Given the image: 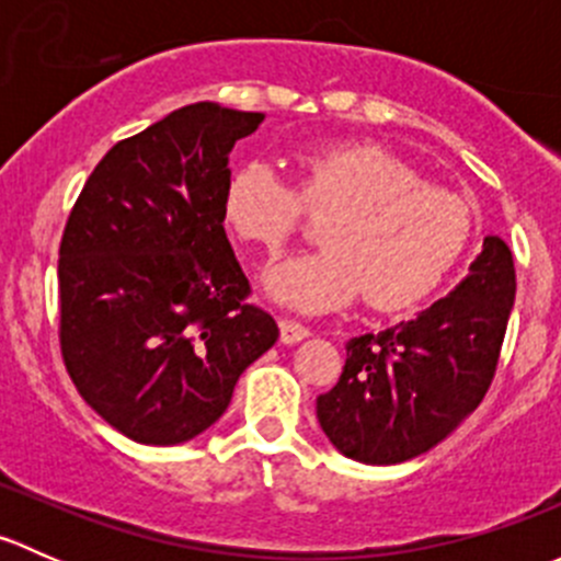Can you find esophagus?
I'll use <instances>...</instances> for the list:
<instances>
[{"instance_id": "esophagus-1", "label": "esophagus", "mask_w": 561, "mask_h": 561, "mask_svg": "<svg viewBox=\"0 0 561 561\" xmlns=\"http://www.w3.org/2000/svg\"><path fill=\"white\" fill-rule=\"evenodd\" d=\"M279 333H282V342L293 344V342H301V339H307L312 331H309V328L304 325V322L290 320V317H282V320H279Z\"/></svg>"}]
</instances>
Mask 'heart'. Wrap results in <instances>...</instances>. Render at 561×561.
Masks as SVG:
<instances>
[{
    "label": "heart",
    "mask_w": 561,
    "mask_h": 561,
    "mask_svg": "<svg viewBox=\"0 0 561 561\" xmlns=\"http://www.w3.org/2000/svg\"><path fill=\"white\" fill-rule=\"evenodd\" d=\"M298 190L271 162L252 160L230 175L222 214L239 241L279 254L301 230L307 208L333 214L325 249L290 257L265 274L276 301L328 312L364 293L375 309L426 298L467 252L469 203L375 144L317 146L298 157Z\"/></svg>",
    "instance_id": "heart-1"
}]
</instances>
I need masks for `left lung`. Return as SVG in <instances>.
I'll return each instance as SVG.
<instances>
[{
  "instance_id": "left-lung-1",
  "label": "left lung",
  "mask_w": 561,
  "mask_h": 561,
  "mask_svg": "<svg viewBox=\"0 0 561 561\" xmlns=\"http://www.w3.org/2000/svg\"><path fill=\"white\" fill-rule=\"evenodd\" d=\"M516 301L513 252L485 236L469 276L415 320L347 342L317 421L347 458L401 463L426 454L483 401Z\"/></svg>"
}]
</instances>
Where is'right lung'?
Returning a JSON list of instances; mask_svg holds the SVG:
<instances>
[{
	"instance_id": "right-lung-1",
	"label": "right lung",
	"mask_w": 561,
	"mask_h": 561,
	"mask_svg": "<svg viewBox=\"0 0 561 561\" xmlns=\"http://www.w3.org/2000/svg\"><path fill=\"white\" fill-rule=\"evenodd\" d=\"M263 113L184 105L124 138L59 244V344L89 407L140 445H179L228 410L279 336L225 236L230 151Z\"/></svg>"
}]
</instances>
